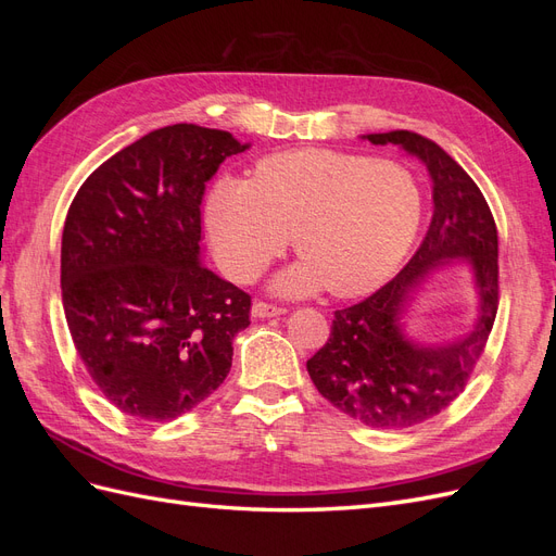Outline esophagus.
Wrapping results in <instances>:
<instances>
[{
  "label": "esophagus",
  "instance_id": "obj_1",
  "mask_svg": "<svg viewBox=\"0 0 556 556\" xmlns=\"http://www.w3.org/2000/svg\"><path fill=\"white\" fill-rule=\"evenodd\" d=\"M285 313L288 311H285L282 306L266 304V301H255V304H252V317H278Z\"/></svg>",
  "mask_w": 556,
  "mask_h": 556
}]
</instances>
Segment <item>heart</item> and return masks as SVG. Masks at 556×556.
I'll return each instance as SVG.
<instances>
[{
  "mask_svg": "<svg viewBox=\"0 0 556 556\" xmlns=\"http://www.w3.org/2000/svg\"><path fill=\"white\" fill-rule=\"evenodd\" d=\"M419 215L422 194L406 166L331 148L268 155L250 182L217 178L206 197L215 255L233 280L260 276L294 233L301 260L276 276L280 294L376 290L408 252Z\"/></svg>",
  "mask_w": 556,
  "mask_h": 556,
  "instance_id": "heart-1",
  "label": "heart"
}]
</instances>
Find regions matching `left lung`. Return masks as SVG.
Wrapping results in <instances>:
<instances>
[{
  "label": "left lung",
  "instance_id": "1",
  "mask_svg": "<svg viewBox=\"0 0 556 556\" xmlns=\"http://www.w3.org/2000/svg\"><path fill=\"white\" fill-rule=\"evenodd\" d=\"M422 160L433 182V215L422 245L378 292L333 313L329 341L306 362L317 392L371 429H406L439 415L473 374L498 311V237L494 215L462 166L408 129L366 134ZM464 261L479 292L477 325L464 340L425 344L402 325L409 292L433 267Z\"/></svg>",
  "mask_w": 556,
  "mask_h": 556
}]
</instances>
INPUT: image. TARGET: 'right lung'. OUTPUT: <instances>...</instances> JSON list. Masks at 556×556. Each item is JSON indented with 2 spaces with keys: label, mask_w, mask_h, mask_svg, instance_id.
Instances as JSON below:
<instances>
[{
  "label": "right lung",
  "mask_w": 556,
  "mask_h": 556,
  "mask_svg": "<svg viewBox=\"0 0 556 556\" xmlns=\"http://www.w3.org/2000/svg\"><path fill=\"white\" fill-rule=\"evenodd\" d=\"M229 131L169 125L94 169L62 231V304L90 378L123 413L166 422L223 384L250 294L201 266V199Z\"/></svg>",
  "instance_id": "obj_1"
}]
</instances>
